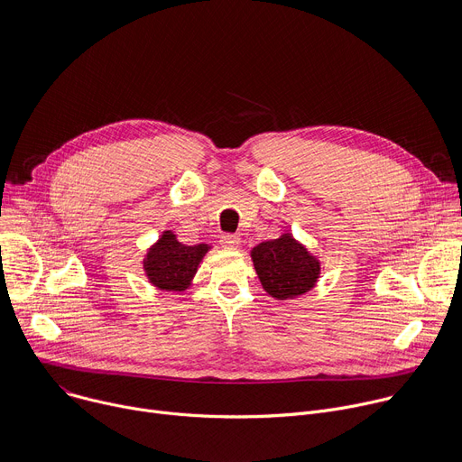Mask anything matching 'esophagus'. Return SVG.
Segmentation results:
<instances>
[{"instance_id": "obj_1", "label": "esophagus", "mask_w": 462, "mask_h": 462, "mask_svg": "<svg viewBox=\"0 0 462 462\" xmlns=\"http://www.w3.org/2000/svg\"><path fill=\"white\" fill-rule=\"evenodd\" d=\"M221 243L226 246V248H237L239 246V237L234 236V234H225L221 237Z\"/></svg>"}]
</instances>
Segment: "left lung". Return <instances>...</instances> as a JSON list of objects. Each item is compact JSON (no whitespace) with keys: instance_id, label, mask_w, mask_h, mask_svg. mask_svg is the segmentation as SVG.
Masks as SVG:
<instances>
[{"instance_id":"obj_1","label":"left lung","mask_w":462,"mask_h":462,"mask_svg":"<svg viewBox=\"0 0 462 462\" xmlns=\"http://www.w3.org/2000/svg\"><path fill=\"white\" fill-rule=\"evenodd\" d=\"M256 274L267 295L292 300L311 291L320 276V262L289 232L250 250Z\"/></svg>"}]
</instances>
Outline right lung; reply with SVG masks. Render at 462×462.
I'll return each mask as SVG.
<instances>
[{"label":"right lung","instance_id":"1","mask_svg":"<svg viewBox=\"0 0 462 462\" xmlns=\"http://www.w3.org/2000/svg\"><path fill=\"white\" fill-rule=\"evenodd\" d=\"M209 248L206 243L184 245L171 230H165L143 258L145 276L156 289L182 292L191 285Z\"/></svg>","mask_w":462,"mask_h":462}]
</instances>
